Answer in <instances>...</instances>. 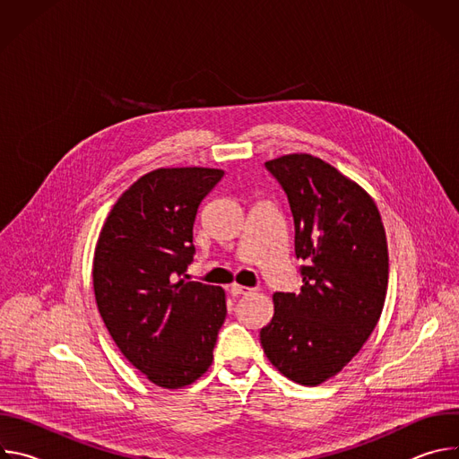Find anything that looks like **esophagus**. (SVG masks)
Here are the masks:
<instances>
[{
	"instance_id": "34e87169",
	"label": "esophagus",
	"mask_w": 459,
	"mask_h": 459,
	"mask_svg": "<svg viewBox=\"0 0 459 459\" xmlns=\"http://www.w3.org/2000/svg\"><path fill=\"white\" fill-rule=\"evenodd\" d=\"M254 289H248V287H243V285H238V283H234L232 287H230V294L232 296H241V294H250Z\"/></svg>"
}]
</instances>
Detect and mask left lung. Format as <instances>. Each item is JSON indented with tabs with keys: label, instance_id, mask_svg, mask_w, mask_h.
I'll list each match as a JSON object with an SVG mask.
<instances>
[{
	"label": "left lung",
	"instance_id": "obj_1",
	"mask_svg": "<svg viewBox=\"0 0 459 459\" xmlns=\"http://www.w3.org/2000/svg\"><path fill=\"white\" fill-rule=\"evenodd\" d=\"M265 167L287 194L305 265L298 294L273 296L259 340L285 377L314 386L336 376L377 325L388 285L385 229L367 190L323 160L287 154Z\"/></svg>",
	"mask_w": 459,
	"mask_h": 459
}]
</instances>
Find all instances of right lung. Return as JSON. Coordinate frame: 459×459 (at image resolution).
<instances>
[{
	"instance_id": "add662e5",
	"label": "right lung",
	"mask_w": 459,
	"mask_h": 459,
	"mask_svg": "<svg viewBox=\"0 0 459 459\" xmlns=\"http://www.w3.org/2000/svg\"><path fill=\"white\" fill-rule=\"evenodd\" d=\"M220 169H158L130 185L94 250L98 310L123 356L154 385L181 388L212 363L227 316L221 287L188 281L192 227Z\"/></svg>"
}]
</instances>
